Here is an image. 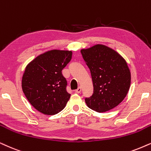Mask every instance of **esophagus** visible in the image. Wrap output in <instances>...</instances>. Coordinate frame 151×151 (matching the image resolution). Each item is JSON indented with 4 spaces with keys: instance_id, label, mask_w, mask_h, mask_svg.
<instances>
[{
    "instance_id": "esophagus-1",
    "label": "esophagus",
    "mask_w": 151,
    "mask_h": 151,
    "mask_svg": "<svg viewBox=\"0 0 151 151\" xmlns=\"http://www.w3.org/2000/svg\"><path fill=\"white\" fill-rule=\"evenodd\" d=\"M81 88L80 86L78 87L77 89L75 90V93H81Z\"/></svg>"
}]
</instances>
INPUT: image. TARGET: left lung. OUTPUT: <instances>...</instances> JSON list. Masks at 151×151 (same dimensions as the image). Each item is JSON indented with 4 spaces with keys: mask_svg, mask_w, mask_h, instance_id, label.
<instances>
[{
    "mask_svg": "<svg viewBox=\"0 0 151 151\" xmlns=\"http://www.w3.org/2000/svg\"><path fill=\"white\" fill-rule=\"evenodd\" d=\"M81 53L93 85L92 96L85 99L87 106L99 113L116 107L130 87L131 72L126 60L114 49L101 44L82 49Z\"/></svg>",
    "mask_w": 151,
    "mask_h": 151,
    "instance_id": "obj_1",
    "label": "left lung"
}]
</instances>
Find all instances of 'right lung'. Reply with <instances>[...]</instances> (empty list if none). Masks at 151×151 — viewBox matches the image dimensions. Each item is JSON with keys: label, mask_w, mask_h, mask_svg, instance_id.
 Masks as SVG:
<instances>
[{"label": "right lung", "mask_w": 151, "mask_h": 151, "mask_svg": "<svg viewBox=\"0 0 151 151\" xmlns=\"http://www.w3.org/2000/svg\"><path fill=\"white\" fill-rule=\"evenodd\" d=\"M72 51L52 49L41 53L25 68L22 87L32 106L45 115L63 109L70 98L62 70L72 58Z\"/></svg>", "instance_id": "add662e5"}]
</instances>
